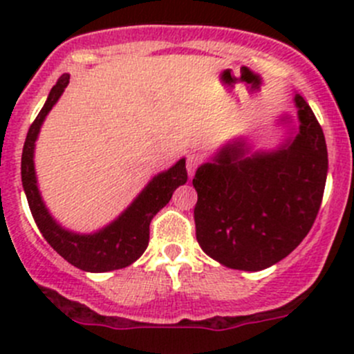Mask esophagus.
Masks as SVG:
<instances>
[{"instance_id": "1", "label": "esophagus", "mask_w": 354, "mask_h": 354, "mask_svg": "<svg viewBox=\"0 0 354 354\" xmlns=\"http://www.w3.org/2000/svg\"><path fill=\"white\" fill-rule=\"evenodd\" d=\"M203 162V156L202 154H190L187 159V169H188V176H194L195 171H197V167L200 164Z\"/></svg>"}]
</instances>
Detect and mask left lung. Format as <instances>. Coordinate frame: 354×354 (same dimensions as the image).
Masks as SVG:
<instances>
[{
  "mask_svg": "<svg viewBox=\"0 0 354 354\" xmlns=\"http://www.w3.org/2000/svg\"><path fill=\"white\" fill-rule=\"evenodd\" d=\"M295 104L298 133L277 151L248 157L238 140L195 173L197 241L230 269L253 272L274 266L315 223L329 167L326 137L299 94Z\"/></svg>",
  "mask_w": 354,
  "mask_h": 354,
  "instance_id": "1",
  "label": "left lung"
}]
</instances>
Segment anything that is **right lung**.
Instances as JSON below:
<instances>
[{
    "mask_svg": "<svg viewBox=\"0 0 354 354\" xmlns=\"http://www.w3.org/2000/svg\"><path fill=\"white\" fill-rule=\"evenodd\" d=\"M68 82H70L68 73L58 78L56 85L49 92L44 108L28 128L22 152L24 192L39 231L66 262L87 272L123 269L140 259L142 253L145 252L149 245V226L152 217L169 202L173 192L180 185L187 183V166L185 159H180L173 167L152 178L140 195L130 203V207L97 233L78 234L59 226L46 209L39 194L34 169V147L42 121L62 97Z\"/></svg>",
    "mask_w": 354,
    "mask_h": 354,
    "instance_id": "1",
    "label": "right lung"
}]
</instances>
